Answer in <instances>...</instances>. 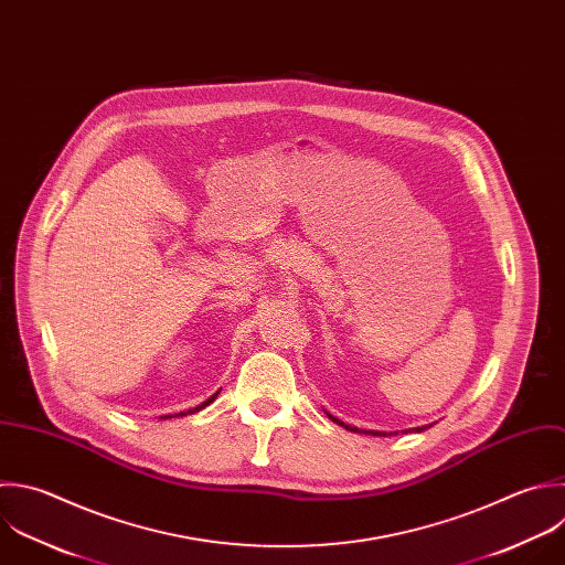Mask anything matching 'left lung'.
Segmentation results:
<instances>
[{
  "instance_id": "1",
  "label": "left lung",
  "mask_w": 565,
  "mask_h": 565,
  "mask_svg": "<svg viewBox=\"0 0 565 565\" xmlns=\"http://www.w3.org/2000/svg\"><path fill=\"white\" fill-rule=\"evenodd\" d=\"M329 417H331V419H333V422H335V424H340V426H344V428H347V430H353V433H355V430H358V428H355V426H349V424H344V422H340V419H335V417H333V415H329ZM426 428H428V426H419V428H415V430H417V433H422V430H426ZM360 433H362V430H360ZM364 435H382V437H384V435H386V433H380V430H364ZM388 435H393V433H388Z\"/></svg>"
}]
</instances>
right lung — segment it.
<instances>
[{
    "label": "right lung",
    "mask_w": 565,
    "mask_h": 565,
    "mask_svg": "<svg viewBox=\"0 0 565 565\" xmlns=\"http://www.w3.org/2000/svg\"><path fill=\"white\" fill-rule=\"evenodd\" d=\"M216 395H218V393H216ZM216 395H212V397H210V399H207V402H203V404H201V406H196V408H190V411H188V413H196V411H201V408H203V406H207V404H210V402H212V399H216ZM188 413H179V415H181V417H183V415H188ZM179 415H174V417H179ZM168 417H172V415H166V419H168Z\"/></svg>",
    "instance_id": "right-lung-1"
}]
</instances>
